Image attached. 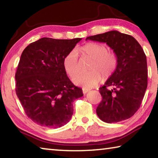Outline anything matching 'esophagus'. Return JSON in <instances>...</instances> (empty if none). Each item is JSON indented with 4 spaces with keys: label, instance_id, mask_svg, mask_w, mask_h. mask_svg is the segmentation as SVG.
I'll list each match as a JSON object with an SVG mask.
<instances>
[{
    "label": "esophagus",
    "instance_id": "esophagus-1",
    "mask_svg": "<svg viewBox=\"0 0 158 158\" xmlns=\"http://www.w3.org/2000/svg\"><path fill=\"white\" fill-rule=\"evenodd\" d=\"M82 90H83V93H84V94H85V93H87L89 91V89H85V88H83L82 89Z\"/></svg>",
    "mask_w": 158,
    "mask_h": 158
}]
</instances>
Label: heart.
I'll list each match as a JSON object with an SVG mask.
<instances>
[{
  "label": "heart",
  "instance_id": "obj_1",
  "mask_svg": "<svg viewBox=\"0 0 158 158\" xmlns=\"http://www.w3.org/2000/svg\"><path fill=\"white\" fill-rule=\"evenodd\" d=\"M78 53L83 56L92 59L89 70L85 73H79L73 77V81L76 85H81L85 89H90L97 85L103 80L109 78L116 71L118 66L117 56L109 52L105 44L98 42H89L83 46L72 50L63 59V68L69 77H73L79 69Z\"/></svg>",
  "mask_w": 158,
  "mask_h": 158
}]
</instances>
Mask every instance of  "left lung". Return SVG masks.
<instances>
[{"label": "left lung", "mask_w": 158, "mask_h": 158, "mask_svg": "<svg viewBox=\"0 0 158 158\" xmlns=\"http://www.w3.org/2000/svg\"><path fill=\"white\" fill-rule=\"evenodd\" d=\"M86 40L105 42L118 58L116 71L99 89L102 100L96 109L97 115L108 123L130 118L140 107L148 84L146 56L142 47L132 36L117 31Z\"/></svg>", "instance_id": "left-lung-1"}]
</instances>
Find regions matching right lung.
Returning <instances> with one entry per match:
<instances>
[{
    "label": "right lung",
    "mask_w": 158,
    "mask_h": 158,
    "mask_svg": "<svg viewBox=\"0 0 158 158\" xmlns=\"http://www.w3.org/2000/svg\"><path fill=\"white\" fill-rule=\"evenodd\" d=\"M81 40L43 37L23 51L15 90L26 114L35 123L58 128L71 119L73 102L84 94L67 76L63 59Z\"/></svg>",
    "instance_id": "add662e5"
}]
</instances>
